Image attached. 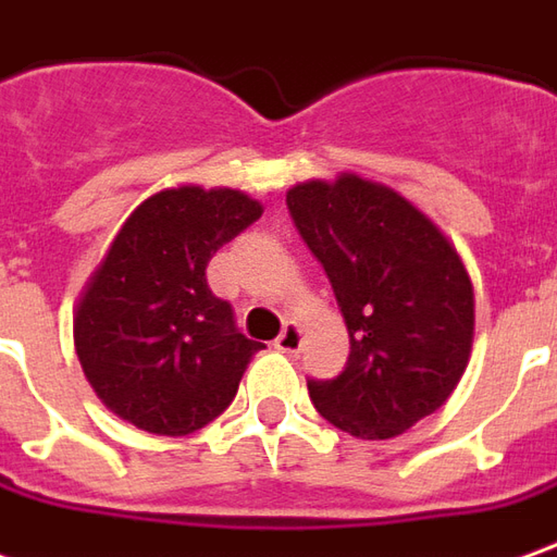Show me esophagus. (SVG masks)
Wrapping results in <instances>:
<instances>
[{
    "mask_svg": "<svg viewBox=\"0 0 557 557\" xmlns=\"http://www.w3.org/2000/svg\"><path fill=\"white\" fill-rule=\"evenodd\" d=\"M274 346H277L280 352H298L301 349V329L295 325V322H286V329L277 334V341H274Z\"/></svg>",
    "mask_w": 557,
    "mask_h": 557,
    "instance_id": "esophagus-1",
    "label": "esophagus"
}]
</instances>
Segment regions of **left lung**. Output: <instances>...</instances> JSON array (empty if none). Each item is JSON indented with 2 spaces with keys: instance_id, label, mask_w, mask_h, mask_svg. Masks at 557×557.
<instances>
[{
  "instance_id": "left-lung-1",
  "label": "left lung",
  "mask_w": 557,
  "mask_h": 557,
  "mask_svg": "<svg viewBox=\"0 0 557 557\" xmlns=\"http://www.w3.org/2000/svg\"><path fill=\"white\" fill-rule=\"evenodd\" d=\"M286 208L349 332L344 371L307 380L310 400L346 434L388 441L434 413L468 368V271L425 213L352 174L295 186Z\"/></svg>"
}]
</instances>
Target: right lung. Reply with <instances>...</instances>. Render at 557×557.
I'll return each instance as SVG.
<instances>
[{"mask_svg":"<svg viewBox=\"0 0 557 557\" xmlns=\"http://www.w3.org/2000/svg\"><path fill=\"white\" fill-rule=\"evenodd\" d=\"M259 216L262 205L244 193L181 186L147 198L116 232L77 305L75 346L120 419L184 437L232 404L262 346L238 332L205 271Z\"/></svg>","mask_w":557,"mask_h":557,"instance_id":"right-lung-1","label":"right lung"}]
</instances>
